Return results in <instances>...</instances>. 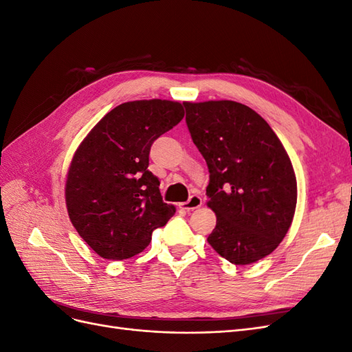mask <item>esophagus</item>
<instances>
[{
	"mask_svg": "<svg viewBox=\"0 0 352 352\" xmlns=\"http://www.w3.org/2000/svg\"><path fill=\"white\" fill-rule=\"evenodd\" d=\"M201 206H202V198L199 195H190L186 202L179 204V208L186 210V211H192L195 208H199Z\"/></svg>",
	"mask_w": 352,
	"mask_h": 352,
	"instance_id": "obj_1",
	"label": "esophagus"
}]
</instances>
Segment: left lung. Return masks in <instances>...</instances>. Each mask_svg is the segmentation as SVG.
Masks as SVG:
<instances>
[{
	"label": "left lung",
	"instance_id": "1",
	"mask_svg": "<svg viewBox=\"0 0 352 352\" xmlns=\"http://www.w3.org/2000/svg\"><path fill=\"white\" fill-rule=\"evenodd\" d=\"M186 124L210 172L207 206L216 228L207 238L219 255L245 265L283 241L296 207L289 155L260 114L241 102H184Z\"/></svg>",
	"mask_w": 352,
	"mask_h": 352
}]
</instances>
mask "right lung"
I'll list each match as a JSON object with an SVG mask.
<instances>
[{
	"label": "right lung",
	"mask_w": 352,
	"mask_h": 352,
	"mask_svg": "<svg viewBox=\"0 0 352 352\" xmlns=\"http://www.w3.org/2000/svg\"><path fill=\"white\" fill-rule=\"evenodd\" d=\"M184 116L177 101L123 102L94 126L74 153L66 180L69 217L100 257L126 260L142 252L154 229L175 214L148 164L153 142Z\"/></svg>",
	"instance_id": "right-lung-1"
}]
</instances>
